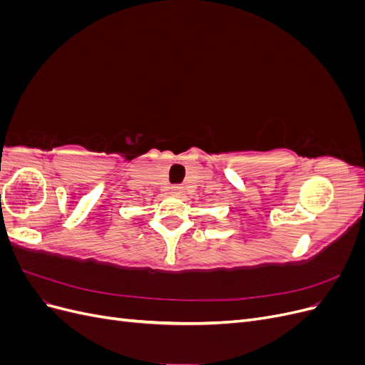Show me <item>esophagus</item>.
<instances>
[{"instance_id": "34e87169", "label": "esophagus", "mask_w": 365, "mask_h": 365, "mask_svg": "<svg viewBox=\"0 0 365 365\" xmlns=\"http://www.w3.org/2000/svg\"><path fill=\"white\" fill-rule=\"evenodd\" d=\"M170 193L176 195V196H181L184 193V187L182 185H172L170 187Z\"/></svg>"}]
</instances>
